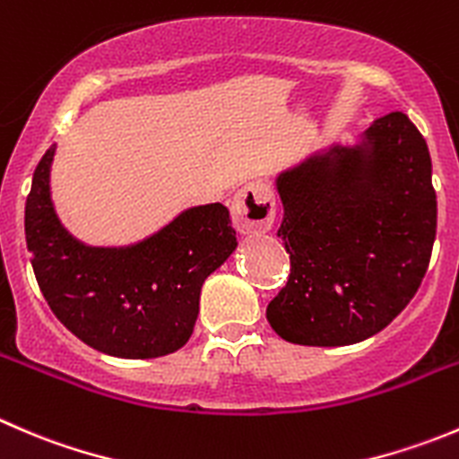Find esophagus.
<instances>
[{
    "label": "esophagus",
    "mask_w": 459,
    "mask_h": 459,
    "mask_svg": "<svg viewBox=\"0 0 459 459\" xmlns=\"http://www.w3.org/2000/svg\"><path fill=\"white\" fill-rule=\"evenodd\" d=\"M233 224L239 233H266L275 220L273 190L264 181H251L235 193L230 204Z\"/></svg>",
    "instance_id": "1"
}]
</instances>
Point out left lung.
Masks as SVG:
<instances>
[{
  "mask_svg": "<svg viewBox=\"0 0 459 459\" xmlns=\"http://www.w3.org/2000/svg\"><path fill=\"white\" fill-rule=\"evenodd\" d=\"M429 145L402 111L354 145L332 143L278 172L291 260L266 320L284 341L352 345L388 327L429 269L437 229Z\"/></svg>",
  "mask_w": 459,
  "mask_h": 459,
  "instance_id": "left-lung-1",
  "label": "left lung"
}]
</instances>
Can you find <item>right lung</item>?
I'll return each instance as SVG.
<instances>
[{
  "instance_id": "1",
  "label": "right lung",
  "mask_w": 459,
  "mask_h": 459,
  "mask_svg": "<svg viewBox=\"0 0 459 459\" xmlns=\"http://www.w3.org/2000/svg\"><path fill=\"white\" fill-rule=\"evenodd\" d=\"M56 145L44 152L26 197L24 233L42 296L71 333L118 359H157L188 342L199 293L238 248L229 208L181 211L127 247H89L69 233L51 199Z\"/></svg>"
}]
</instances>
